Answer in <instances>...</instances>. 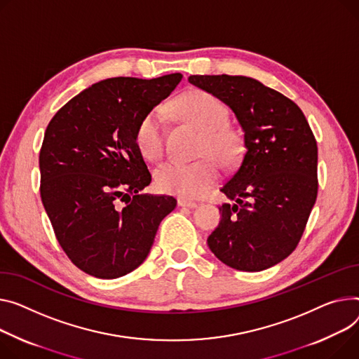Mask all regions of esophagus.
Here are the masks:
<instances>
[{
  "instance_id": "esophagus-1",
  "label": "esophagus",
  "mask_w": 359,
  "mask_h": 359,
  "mask_svg": "<svg viewBox=\"0 0 359 359\" xmlns=\"http://www.w3.org/2000/svg\"><path fill=\"white\" fill-rule=\"evenodd\" d=\"M177 203H179V206L189 208V209H195V208H198V203H196V202L186 201V199H179V201H177Z\"/></svg>"
}]
</instances>
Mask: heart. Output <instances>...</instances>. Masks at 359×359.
Instances as JSON below:
<instances>
[{
	"instance_id": "heart-1",
	"label": "heart",
	"mask_w": 359,
	"mask_h": 359,
	"mask_svg": "<svg viewBox=\"0 0 359 359\" xmlns=\"http://www.w3.org/2000/svg\"><path fill=\"white\" fill-rule=\"evenodd\" d=\"M173 111L202 133L199 156L192 163L167 161L160 164L154 179L161 192L194 199L203 195L217 183L219 177L218 165L232 167L241 158L243 137L228 124L226 107L212 93L194 89L183 93L173 105ZM165 115L160 107L150 109L135 130V144L138 151L147 160H158L164 151Z\"/></svg>"
}]
</instances>
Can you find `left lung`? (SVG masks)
Instances as JSON below:
<instances>
[{"label": "left lung", "instance_id": "left-lung-1", "mask_svg": "<svg viewBox=\"0 0 359 359\" xmlns=\"http://www.w3.org/2000/svg\"><path fill=\"white\" fill-rule=\"evenodd\" d=\"M235 114L245 153L221 187L233 203L208 236L210 251L240 271L276 266L297 247L318 196V144L302 109L247 76L192 75Z\"/></svg>", "mask_w": 359, "mask_h": 359}]
</instances>
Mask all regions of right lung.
<instances>
[{
  "label": "right lung",
  "instance_id": "1",
  "mask_svg": "<svg viewBox=\"0 0 359 359\" xmlns=\"http://www.w3.org/2000/svg\"><path fill=\"white\" fill-rule=\"evenodd\" d=\"M180 74L111 78L63 105L44 133L40 196L69 259L118 278L142 264L172 196L141 195L151 175L135 144L141 118L175 90Z\"/></svg>",
  "mask_w": 359,
  "mask_h": 359
}]
</instances>
